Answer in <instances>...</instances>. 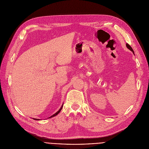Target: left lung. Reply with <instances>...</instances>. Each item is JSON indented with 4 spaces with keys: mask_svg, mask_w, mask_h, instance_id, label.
<instances>
[{
    "mask_svg": "<svg viewBox=\"0 0 149 149\" xmlns=\"http://www.w3.org/2000/svg\"><path fill=\"white\" fill-rule=\"evenodd\" d=\"M126 46L127 47V48H128V49H130L131 51H132V52H133V53L134 54V51H133V49L132 48V47L130 46V45H129L128 44H127H127H126Z\"/></svg>",
    "mask_w": 149,
    "mask_h": 149,
    "instance_id": "obj_1",
    "label": "left lung"
}]
</instances>
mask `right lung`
<instances>
[{
	"mask_svg": "<svg viewBox=\"0 0 149 149\" xmlns=\"http://www.w3.org/2000/svg\"><path fill=\"white\" fill-rule=\"evenodd\" d=\"M63 105H62V107H61V108H60V109H59V110H58V111H57V112H56V113L55 114H54V115H52V116H50V118H52V117H54V116H56V115H57L58 114V113H59L60 112V111L61 110V109H62V108H63ZM35 119V120H40V119Z\"/></svg>",
	"mask_w": 149,
	"mask_h": 149,
	"instance_id": "obj_1",
	"label": "right lung"
}]
</instances>
